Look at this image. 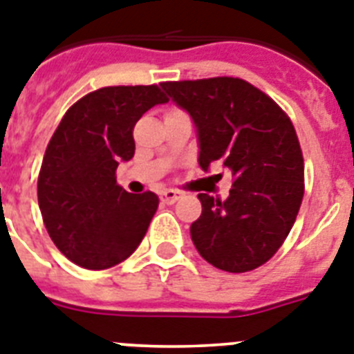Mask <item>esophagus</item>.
Listing matches in <instances>:
<instances>
[{"mask_svg": "<svg viewBox=\"0 0 354 354\" xmlns=\"http://www.w3.org/2000/svg\"><path fill=\"white\" fill-rule=\"evenodd\" d=\"M159 198H161V202H165V204H174V202H177L180 198V193L175 192V189H165V192L159 195Z\"/></svg>", "mask_w": 354, "mask_h": 354, "instance_id": "34e87169", "label": "esophagus"}]
</instances>
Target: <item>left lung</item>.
<instances>
[{
    "instance_id": "1",
    "label": "left lung",
    "mask_w": 354,
    "mask_h": 354,
    "mask_svg": "<svg viewBox=\"0 0 354 354\" xmlns=\"http://www.w3.org/2000/svg\"><path fill=\"white\" fill-rule=\"evenodd\" d=\"M197 129L198 165L231 171L225 201L198 193L202 214L192 240L207 263L249 272L267 263L294 225L304 195V161L283 109L252 84L232 77L162 82Z\"/></svg>"
}]
</instances>
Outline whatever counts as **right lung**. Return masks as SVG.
I'll list each match as a JSON object with an SVG mask.
<instances>
[{
  "instance_id": "right-lung-1",
  "label": "right lung",
  "mask_w": 354,
  "mask_h": 354,
  "mask_svg": "<svg viewBox=\"0 0 354 354\" xmlns=\"http://www.w3.org/2000/svg\"><path fill=\"white\" fill-rule=\"evenodd\" d=\"M166 102L157 86L102 87L71 105L51 136L37 198L48 234L69 261L91 270L114 267L147 234L159 198L125 192L116 168L134 157L138 120Z\"/></svg>"
}]
</instances>
